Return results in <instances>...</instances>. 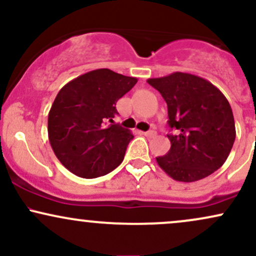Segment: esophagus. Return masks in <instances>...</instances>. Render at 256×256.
Wrapping results in <instances>:
<instances>
[{
    "instance_id": "1",
    "label": "esophagus",
    "mask_w": 256,
    "mask_h": 256,
    "mask_svg": "<svg viewBox=\"0 0 256 256\" xmlns=\"http://www.w3.org/2000/svg\"><path fill=\"white\" fill-rule=\"evenodd\" d=\"M143 134H144L146 137H155L156 136V132H155L154 130H150V131L143 132Z\"/></svg>"
}]
</instances>
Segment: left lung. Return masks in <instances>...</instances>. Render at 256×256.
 <instances>
[{"mask_svg":"<svg viewBox=\"0 0 256 256\" xmlns=\"http://www.w3.org/2000/svg\"><path fill=\"white\" fill-rule=\"evenodd\" d=\"M149 84L167 104V134L171 148L156 158L158 165L178 182L192 183L220 168L230 154L234 138V114L224 94L210 82L184 72L149 78Z\"/></svg>","mask_w":256,"mask_h":256,"instance_id":"8db88e82","label":"left lung"}]
</instances>
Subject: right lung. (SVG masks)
Returning <instances> with one entry per match:
<instances>
[{"label":"right lung","instance_id":"1","mask_svg":"<svg viewBox=\"0 0 256 256\" xmlns=\"http://www.w3.org/2000/svg\"><path fill=\"white\" fill-rule=\"evenodd\" d=\"M136 83L137 78L98 68L58 91L48 114V137L58 161L73 174L101 177L122 162L134 136L113 118L116 101Z\"/></svg>","mask_w":256,"mask_h":256}]
</instances>
